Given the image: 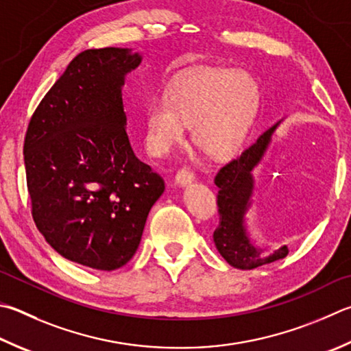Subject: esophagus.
<instances>
[{"instance_id": "esophagus-1", "label": "esophagus", "mask_w": 351, "mask_h": 351, "mask_svg": "<svg viewBox=\"0 0 351 351\" xmlns=\"http://www.w3.org/2000/svg\"><path fill=\"white\" fill-rule=\"evenodd\" d=\"M193 181H195V175L189 169L178 170V173L175 175V184H178L180 187H186Z\"/></svg>"}]
</instances>
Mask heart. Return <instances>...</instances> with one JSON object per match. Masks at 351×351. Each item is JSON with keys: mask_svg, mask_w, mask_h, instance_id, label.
I'll use <instances>...</instances> for the list:
<instances>
[{"mask_svg": "<svg viewBox=\"0 0 351 351\" xmlns=\"http://www.w3.org/2000/svg\"><path fill=\"white\" fill-rule=\"evenodd\" d=\"M261 90L242 70L202 69L171 82L145 107V145L162 156L186 135L204 154L224 159L244 145L256 119Z\"/></svg>", "mask_w": 351, "mask_h": 351, "instance_id": "heart-1", "label": "heart"}]
</instances>
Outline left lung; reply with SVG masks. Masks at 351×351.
<instances>
[{
    "instance_id": "left-lung-1",
    "label": "left lung",
    "mask_w": 351,
    "mask_h": 351,
    "mask_svg": "<svg viewBox=\"0 0 351 351\" xmlns=\"http://www.w3.org/2000/svg\"><path fill=\"white\" fill-rule=\"evenodd\" d=\"M284 119L265 130L238 159L224 165L215 178L218 186L219 226L213 233L215 245L228 264L239 270H252L264 264L275 263L289 254V247L275 250L259 247L253 242L247 226V212L252 208L254 193L253 171L263 161Z\"/></svg>"
}]
</instances>
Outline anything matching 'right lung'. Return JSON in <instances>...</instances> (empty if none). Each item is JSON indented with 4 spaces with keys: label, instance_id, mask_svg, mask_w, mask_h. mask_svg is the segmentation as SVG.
<instances>
[{
    "label": "right lung",
    "instance_id": "obj_1",
    "mask_svg": "<svg viewBox=\"0 0 351 351\" xmlns=\"http://www.w3.org/2000/svg\"><path fill=\"white\" fill-rule=\"evenodd\" d=\"M143 55L127 47L75 56L32 117L24 165L38 230L62 258L117 270L133 258L164 181L127 136L123 87Z\"/></svg>",
    "mask_w": 351,
    "mask_h": 351
}]
</instances>
